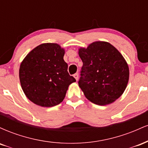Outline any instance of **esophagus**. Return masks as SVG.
Returning <instances> with one entry per match:
<instances>
[{"instance_id": "34e87169", "label": "esophagus", "mask_w": 148, "mask_h": 148, "mask_svg": "<svg viewBox=\"0 0 148 148\" xmlns=\"http://www.w3.org/2000/svg\"><path fill=\"white\" fill-rule=\"evenodd\" d=\"M74 77L75 78V79L76 81H78V79H79V74L78 73H76V74H74Z\"/></svg>"}]
</instances>
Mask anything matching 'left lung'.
<instances>
[{"mask_svg":"<svg viewBox=\"0 0 148 148\" xmlns=\"http://www.w3.org/2000/svg\"><path fill=\"white\" fill-rule=\"evenodd\" d=\"M79 56L83 62L79 86L89 101L104 106L123 94L130 69L115 47L107 42H94L87 48H79Z\"/></svg>","mask_w":148,"mask_h":148,"instance_id":"obj_1","label":"left lung"}]
</instances>
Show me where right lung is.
<instances>
[{"instance_id": "obj_1", "label": "right lung", "mask_w": 148, "mask_h": 148, "mask_svg": "<svg viewBox=\"0 0 148 148\" xmlns=\"http://www.w3.org/2000/svg\"><path fill=\"white\" fill-rule=\"evenodd\" d=\"M64 49L56 43H44L27 54L20 64L19 79L23 92L42 107L63 101L69 86L76 79L67 72Z\"/></svg>"}]
</instances>
